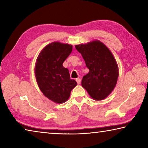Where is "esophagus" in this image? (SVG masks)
<instances>
[{
    "mask_svg": "<svg viewBox=\"0 0 148 148\" xmlns=\"http://www.w3.org/2000/svg\"><path fill=\"white\" fill-rule=\"evenodd\" d=\"M76 82L77 84H80V83H81V79L80 78H77L76 79Z\"/></svg>",
    "mask_w": 148,
    "mask_h": 148,
    "instance_id": "34e87169",
    "label": "esophagus"
}]
</instances>
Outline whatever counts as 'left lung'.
Segmentation results:
<instances>
[{
  "label": "left lung",
  "mask_w": 148,
  "mask_h": 148,
  "mask_svg": "<svg viewBox=\"0 0 148 148\" xmlns=\"http://www.w3.org/2000/svg\"><path fill=\"white\" fill-rule=\"evenodd\" d=\"M75 47L89 70L82 78V87L94 100L106 99L114 90L119 76L118 66L113 55L99 40Z\"/></svg>",
  "instance_id": "1"
}]
</instances>
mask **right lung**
<instances>
[{"instance_id":"right-lung-1","label":"right lung","mask_w":148,"mask_h":148,"mask_svg":"<svg viewBox=\"0 0 148 148\" xmlns=\"http://www.w3.org/2000/svg\"><path fill=\"white\" fill-rule=\"evenodd\" d=\"M72 51V46L54 42L40 53L35 64L37 84L47 99L61 104L69 99L77 82L71 79L69 71L62 66Z\"/></svg>"}]
</instances>
